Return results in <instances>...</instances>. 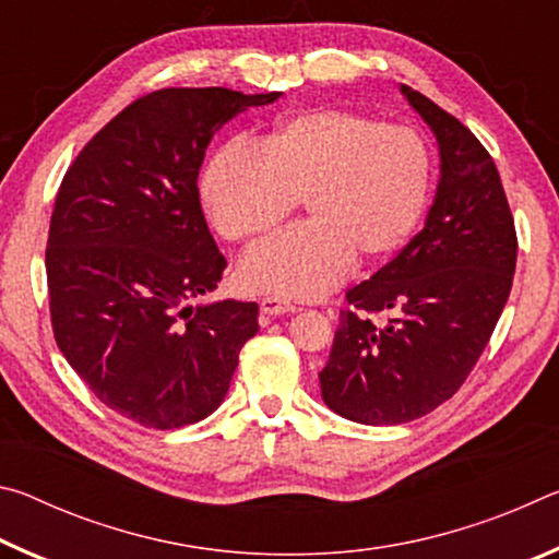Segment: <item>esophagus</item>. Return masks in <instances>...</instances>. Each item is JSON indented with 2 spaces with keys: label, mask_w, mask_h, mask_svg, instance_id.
Segmentation results:
<instances>
[{
  "label": "esophagus",
  "mask_w": 559,
  "mask_h": 559,
  "mask_svg": "<svg viewBox=\"0 0 559 559\" xmlns=\"http://www.w3.org/2000/svg\"><path fill=\"white\" fill-rule=\"evenodd\" d=\"M296 310H298V308L293 306V302L283 300V298H278V296H266V298H261V313H263V316L276 318V316L296 313Z\"/></svg>",
  "instance_id": "1"
}]
</instances>
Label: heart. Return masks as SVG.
<instances>
[{
  "mask_svg": "<svg viewBox=\"0 0 559 559\" xmlns=\"http://www.w3.org/2000/svg\"><path fill=\"white\" fill-rule=\"evenodd\" d=\"M431 159L409 128L337 108L302 110L253 147L216 150L202 175L212 222L229 241L259 243L300 197L310 219L241 261L249 290L318 298L345 276L394 257L429 202Z\"/></svg>",
  "mask_w": 559,
  "mask_h": 559,
  "instance_id": "b5f03b06",
  "label": "heart"
}]
</instances>
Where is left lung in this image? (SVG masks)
<instances>
[{"label": "left lung", "mask_w": 559, "mask_h": 559, "mask_svg": "<svg viewBox=\"0 0 559 559\" xmlns=\"http://www.w3.org/2000/svg\"><path fill=\"white\" fill-rule=\"evenodd\" d=\"M400 91L439 143L437 197L396 259L347 290L353 308L340 310L318 374L330 409L367 427L419 419L459 392L503 313L518 259L493 157L437 103ZM370 312L391 318L374 324Z\"/></svg>", "instance_id": "8db88e82"}]
</instances>
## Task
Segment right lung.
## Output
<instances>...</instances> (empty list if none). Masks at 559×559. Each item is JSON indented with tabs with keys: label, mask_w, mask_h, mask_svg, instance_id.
<instances>
[{
	"label": "right lung",
	"mask_w": 559,
	"mask_h": 559,
	"mask_svg": "<svg viewBox=\"0 0 559 559\" xmlns=\"http://www.w3.org/2000/svg\"><path fill=\"white\" fill-rule=\"evenodd\" d=\"M281 93L163 88L93 135L56 194L46 278L56 343L98 400L143 427L202 421L229 392L259 306H192L226 259L200 204L216 130Z\"/></svg>",
	"instance_id": "add662e5"
}]
</instances>
